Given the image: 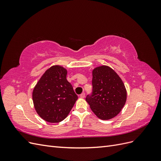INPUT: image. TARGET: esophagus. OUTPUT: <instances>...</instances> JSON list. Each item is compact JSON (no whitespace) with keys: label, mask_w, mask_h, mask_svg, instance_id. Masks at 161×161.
<instances>
[{"label":"esophagus","mask_w":161,"mask_h":161,"mask_svg":"<svg viewBox=\"0 0 161 161\" xmlns=\"http://www.w3.org/2000/svg\"><path fill=\"white\" fill-rule=\"evenodd\" d=\"M80 97H81V98H85V92H82V93H81L80 95Z\"/></svg>","instance_id":"esophagus-1"}]
</instances>
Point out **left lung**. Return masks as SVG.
I'll use <instances>...</instances> for the list:
<instances>
[{"mask_svg": "<svg viewBox=\"0 0 161 161\" xmlns=\"http://www.w3.org/2000/svg\"><path fill=\"white\" fill-rule=\"evenodd\" d=\"M92 92L86 101L92 112L102 120L114 118L124 108L127 91L119 75L108 66L92 70Z\"/></svg>", "mask_w": 161, "mask_h": 161, "instance_id": "left-lung-1", "label": "left lung"}]
</instances>
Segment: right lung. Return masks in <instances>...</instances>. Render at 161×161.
<instances>
[{
  "instance_id": "right-lung-1",
  "label": "right lung",
  "mask_w": 161,
  "mask_h": 161,
  "mask_svg": "<svg viewBox=\"0 0 161 161\" xmlns=\"http://www.w3.org/2000/svg\"><path fill=\"white\" fill-rule=\"evenodd\" d=\"M67 70L59 65L48 69L34 87L32 98L37 114L47 122L64 120L78 96L66 79Z\"/></svg>"
}]
</instances>
